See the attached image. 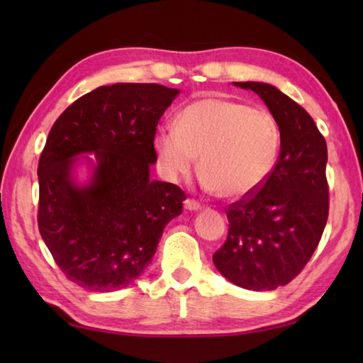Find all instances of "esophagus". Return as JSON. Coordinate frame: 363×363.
Segmentation results:
<instances>
[{
  "instance_id": "34e87169",
  "label": "esophagus",
  "mask_w": 363,
  "mask_h": 363,
  "mask_svg": "<svg viewBox=\"0 0 363 363\" xmlns=\"http://www.w3.org/2000/svg\"><path fill=\"white\" fill-rule=\"evenodd\" d=\"M184 208L189 211H199L201 208V203H199V201L194 199H187L186 201H184Z\"/></svg>"
}]
</instances>
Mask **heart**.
<instances>
[{
  "instance_id": "obj_1",
  "label": "heart",
  "mask_w": 363,
  "mask_h": 363,
  "mask_svg": "<svg viewBox=\"0 0 363 363\" xmlns=\"http://www.w3.org/2000/svg\"><path fill=\"white\" fill-rule=\"evenodd\" d=\"M158 163L171 179L187 176L200 155L201 181L224 199H243L269 179L277 164L281 130L266 108L205 97L182 110L153 139Z\"/></svg>"
}]
</instances>
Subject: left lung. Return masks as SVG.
<instances>
[{
    "mask_svg": "<svg viewBox=\"0 0 363 363\" xmlns=\"http://www.w3.org/2000/svg\"><path fill=\"white\" fill-rule=\"evenodd\" d=\"M261 97L281 130L277 164L255 194L225 208L229 232L213 262L247 290L284 286L314 255L328 219L327 143L312 116L266 83H235Z\"/></svg>",
    "mask_w": 363,
    "mask_h": 363,
    "instance_id": "left-lung-1",
    "label": "left lung"
}]
</instances>
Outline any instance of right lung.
I'll return each instance as SVG.
<instances>
[{"label": "right lung", "mask_w": 363, "mask_h": 363, "mask_svg": "<svg viewBox=\"0 0 363 363\" xmlns=\"http://www.w3.org/2000/svg\"><path fill=\"white\" fill-rule=\"evenodd\" d=\"M177 89L155 83L101 86L67 107L38 162V229L65 277L89 291L133 284L164 225L182 213L176 184L150 181L157 125ZM94 151V179H71L78 152Z\"/></svg>", "instance_id": "1"}]
</instances>
